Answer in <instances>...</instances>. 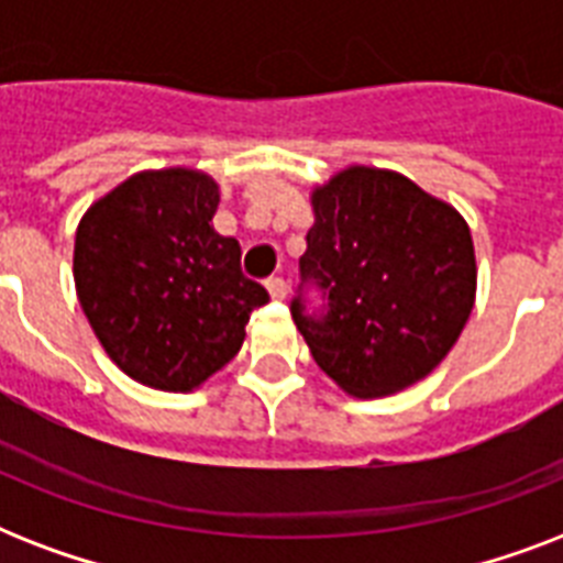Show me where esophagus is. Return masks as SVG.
<instances>
[{"instance_id": "1", "label": "esophagus", "mask_w": 563, "mask_h": 563, "mask_svg": "<svg viewBox=\"0 0 563 563\" xmlns=\"http://www.w3.org/2000/svg\"><path fill=\"white\" fill-rule=\"evenodd\" d=\"M265 289H268V295H272L274 300L286 298V280H283V277H268V280H265Z\"/></svg>"}]
</instances>
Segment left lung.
<instances>
[{
  "mask_svg": "<svg viewBox=\"0 0 563 563\" xmlns=\"http://www.w3.org/2000/svg\"><path fill=\"white\" fill-rule=\"evenodd\" d=\"M291 318L342 391L383 397L438 368L476 300V254L462 212L397 172L351 166L312 189ZM328 300L306 312L302 289Z\"/></svg>",
  "mask_w": 563,
  "mask_h": 563,
  "instance_id": "1",
  "label": "left lung"
}]
</instances>
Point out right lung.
Segmentation results:
<instances>
[{
    "mask_svg": "<svg viewBox=\"0 0 563 563\" xmlns=\"http://www.w3.org/2000/svg\"><path fill=\"white\" fill-rule=\"evenodd\" d=\"M219 184L195 169L131 175L75 233L78 300L104 353L131 379L192 391L245 342L268 291L242 274V247L212 228Z\"/></svg>",
    "mask_w": 563,
    "mask_h": 563,
    "instance_id": "1",
    "label": "right lung"
}]
</instances>
